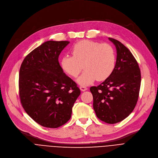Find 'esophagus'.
<instances>
[{"mask_svg":"<svg viewBox=\"0 0 158 158\" xmlns=\"http://www.w3.org/2000/svg\"><path fill=\"white\" fill-rule=\"evenodd\" d=\"M80 90L81 91H85V90H87V88H86V86H80Z\"/></svg>","mask_w":158,"mask_h":158,"instance_id":"obj_1","label":"esophagus"}]
</instances>
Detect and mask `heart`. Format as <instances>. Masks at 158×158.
<instances>
[{
	"instance_id": "obj_1",
	"label": "heart",
	"mask_w": 158,
	"mask_h": 158,
	"mask_svg": "<svg viewBox=\"0 0 158 158\" xmlns=\"http://www.w3.org/2000/svg\"><path fill=\"white\" fill-rule=\"evenodd\" d=\"M72 56H62L60 65L63 70L73 77H77L82 86L89 85L95 80L107 79L113 72L116 64L115 52L111 46L90 40H82L72 48Z\"/></svg>"
}]
</instances>
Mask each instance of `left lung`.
Masks as SVG:
<instances>
[{
	"instance_id": "obj_1",
	"label": "left lung",
	"mask_w": 158,
	"mask_h": 158,
	"mask_svg": "<svg viewBox=\"0 0 158 158\" xmlns=\"http://www.w3.org/2000/svg\"><path fill=\"white\" fill-rule=\"evenodd\" d=\"M116 49L113 73L97 86L90 87L93 108L97 117L108 124H116L129 116L138 101L141 75L131 51L119 41L109 38Z\"/></svg>"
}]
</instances>
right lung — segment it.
Listing matches in <instances>:
<instances>
[{
    "label": "right lung",
    "instance_id": "1",
    "mask_svg": "<svg viewBox=\"0 0 158 158\" xmlns=\"http://www.w3.org/2000/svg\"><path fill=\"white\" fill-rule=\"evenodd\" d=\"M68 41H48L28 54L19 77V93L26 113L40 125L56 128L70 119L81 94L75 82L58 62Z\"/></svg>",
    "mask_w": 158,
    "mask_h": 158
}]
</instances>
